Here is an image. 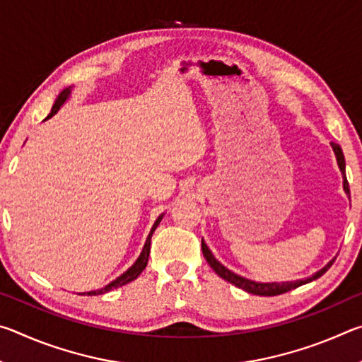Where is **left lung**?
I'll list each match as a JSON object with an SVG mask.
<instances>
[{
	"mask_svg": "<svg viewBox=\"0 0 362 362\" xmlns=\"http://www.w3.org/2000/svg\"><path fill=\"white\" fill-rule=\"evenodd\" d=\"M330 146H332V150L335 153V158H337V164H339V169L341 173V179H343V189H345V193L350 196V185H348V180H346V173H345V156H343V151L340 148V145H337L334 142H330ZM201 247H203V254L206 257L207 263H209L211 268L216 272L220 278H223L225 281H228L233 286L240 287V289L246 291L249 293H254V296H263V297H272V296H279V293H284V292H289L292 289H296V287L306 284V283H311V281H315L317 278H321L324 273L327 272V269L332 267V263L335 262V259L330 260L327 265H324L321 269H317L316 273L311 274L310 278H305V279H297V281H283V283H259V281H252V279H247L241 276V274H236L233 273L231 269L226 268L225 265H222L216 257H214L212 250L207 247V244L204 243V240H201Z\"/></svg>",
	"mask_w": 362,
	"mask_h": 362,
	"instance_id": "1",
	"label": "left lung"
}]
</instances>
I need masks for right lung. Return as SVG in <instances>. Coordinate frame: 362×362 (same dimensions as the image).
I'll return each instance as SVG.
<instances>
[{
	"label": "right lung",
	"instance_id": "add662e5",
	"mask_svg": "<svg viewBox=\"0 0 362 362\" xmlns=\"http://www.w3.org/2000/svg\"><path fill=\"white\" fill-rule=\"evenodd\" d=\"M71 89H73V86H69V88H65V89L62 90V93H60V94L57 95V99H56V102H54V105H52L51 113L47 115V118H46V119L52 118V116L59 112L60 107H62L64 103L70 99V95H71ZM163 217H164V214H161V216H159V217L155 220V223H153L151 230H150V233H148V236H146V241H145V246H144V249H142V252H140L139 259H137L136 262H134V265H132L131 268H127L126 272L121 274V276H118L116 279H113L112 283L107 284L105 287H102V289H97V291L84 292V296H86V293H88V296H100V293H107V292H110L112 289H118V287L124 286V284H127V283H131V281H134L136 278H139V274L144 272L145 267H146V263H148L151 236H153V233H155V230L158 228V225H159V222H161V220H163ZM81 296H83V293H81Z\"/></svg>",
	"mask_w": 362,
	"mask_h": 362
}]
</instances>
